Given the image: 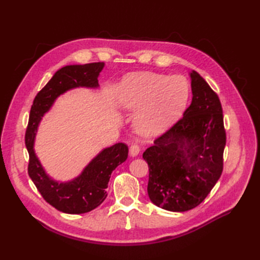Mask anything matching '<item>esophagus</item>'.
I'll return each instance as SVG.
<instances>
[{
	"mask_svg": "<svg viewBox=\"0 0 260 260\" xmlns=\"http://www.w3.org/2000/svg\"><path fill=\"white\" fill-rule=\"evenodd\" d=\"M140 151H141V147L138 143H135L130 146V155L133 157L137 156L140 153Z\"/></svg>",
	"mask_w": 260,
	"mask_h": 260,
	"instance_id": "1",
	"label": "esophagus"
}]
</instances>
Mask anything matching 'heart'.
<instances>
[{"label": "heart", "instance_id": "1", "mask_svg": "<svg viewBox=\"0 0 260 260\" xmlns=\"http://www.w3.org/2000/svg\"><path fill=\"white\" fill-rule=\"evenodd\" d=\"M188 99V83L182 76L154 73L129 75L117 91V102L124 111L139 112L138 129L149 135L162 130L182 114Z\"/></svg>", "mask_w": 260, "mask_h": 260}]
</instances>
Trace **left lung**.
<instances>
[{"label": "left lung", "instance_id": "8db88e82", "mask_svg": "<svg viewBox=\"0 0 260 260\" xmlns=\"http://www.w3.org/2000/svg\"><path fill=\"white\" fill-rule=\"evenodd\" d=\"M191 86L192 103L183 117L143 153L149 170V200L169 211L199 206L223 170L226 137L221 103L195 70L191 73Z\"/></svg>", "mask_w": 260, "mask_h": 260}]
</instances>
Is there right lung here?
<instances>
[{
    "mask_svg": "<svg viewBox=\"0 0 260 260\" xmlns=\"http://www.w3.org/2000/svg\"><path fill=\"white\" fill-rule=\"evenodd\" d=\"M104 62L85 65H70L57 70L52 79L39 91L31 105L25 143L29 153L28 175L50 205L66 214L79 215L93 210L106 199V188L112 172L128 157L129 148L124 143H117L102 151L82 174L66 183H58L45 174L34 152V141L38 124L49 111L55 99L61 93L78 86L98 88V77Z\"/></svg>",
    "mask_w": 260,
    "mask_h": 260,
    "instance_id": "1",
    "label": "right lung"
}]
</instances>
